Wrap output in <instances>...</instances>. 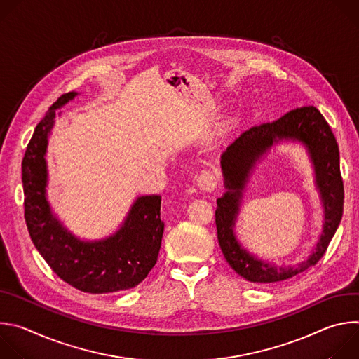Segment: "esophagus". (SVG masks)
<instances>
[{
	"instance_id": "esophagus-1",
	"label": "esophagus",
	"mask_w": 359,
	"mask_h": 359,
	"mask_svg": "<svg viewBox=\"0 0 359 359\" xmlns=\"http://www.w3.org/2000/svg\"><path fill=\"white\" fill-rule=\"evenodd\" d=\"M216 184H217L216 177L210 172H201L197 177V186L203 191H208V193L213 191L216 189Z\"/></svg>"
}]
</instances>
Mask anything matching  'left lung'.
<instances>
[{
    "instance_id": "1",
    "label": "left lung",
    "mask_w": 359,
    "mask_h": 359,
    "mask_svg": "<svg viewBox=\"0 0 359 359\" xmlns=\"http://www.w3.org/2000/svg\"><path fill=\"white\" fill-rule=\"evenodd\" d=\"M280 140H298L309 150L325 208V226L320 241L309 259L295 268L277 269L241 247L233 234V224L242 190L255 162ZM220 163L227 191L217 198L216 226L220 248L230 267L247 281L267 284L288 280L316 266L339 226L344 209L338 143L321 112L314 107H302L271 123L250 128L223 151Z\"/></svg>"
}]
</instances>
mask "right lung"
I'll return each instance as SVG.
<instances>
[{
    "instance_id": "1",
    "label": "right lung",
    "mask_w": 359,
    "mask_h": 359,
    "mask_svg": "<svg viewBox=\"0 0 359 359\" xmlns=\"http://www.w3.org/2000/svg\"><path fill=\"white\" fill-rule=\"evenodd\" d=\"M76 95L68 92L58 97L28 143L22 159L27 227L43 260L69 285L90 294L129 290L142 283L158 262L165 230L161 220L162 197H137L122 227L96 241H83L68 231L50 212L46 200L48 136L55 123V111Z\"/></svg>"
}]
</instances>
